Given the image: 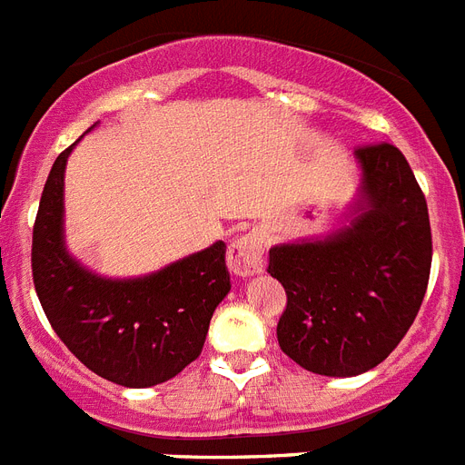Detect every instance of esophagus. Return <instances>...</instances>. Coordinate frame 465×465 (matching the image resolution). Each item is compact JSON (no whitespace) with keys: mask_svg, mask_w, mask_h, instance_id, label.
I'll return each instance as SVG.
<instances>
[{"mask_svg":"<svg viewBox=\"0 0 465 465\" xmlns=\"http://www.w3.org/2000/svg\"><path fill=\"white\" fill-rule=\"evenodd\" d=\"M265 242L259 230L237 237L228 249V268L237 277H252L263 272Z\"/></svg>","mask_w":465,"mask_h":465,"instance_id":"obj_1","label":"esophagus"}]
</instances>
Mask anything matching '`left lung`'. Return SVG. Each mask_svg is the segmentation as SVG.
I'll use <instances>...</instances> for the list:
<instances>
[{
  "instance_id": "obj_1",
  "label": "left lung",
  "mask_w": 465,
  "mask_h": 465,
  "mask_svg": "<svg viewBox=\"0 0 465 465\" xmlns=\"http://www.w3.org/2000/svg\"><path fill=\"white\" fill-rule=\"evenodd\" d=\"M360 190L348 223L271 249L287 292L277 322L284 355L322 376H357L391 355L426 296L432 240L410 162L391 143L355 150Z\"/></svg>"
}]
</instances>
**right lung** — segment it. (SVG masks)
I'll use <instances>...</instances> for the list:
<instances>
[{"label": "right lung", "mask_w": 465, "mask_h": 465, "mask_svg": "<svg viewBox=\"0 0 465 465\" xmlns=\"http://www.w3.org/2000/svg\"><path fill=\"white\" fill-rule=\"evenodd\" d=\"M74 145L55 157L33 228L39 303L94 374L124 388L157 386L200 357L213 311L230 292L225 244L218 240L143 277L91 272L67 252L63 230V181Z\"/></svg>", "instance_id": "1"}]
</instances>
